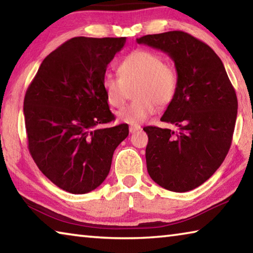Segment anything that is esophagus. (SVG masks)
I'll return each instance as SVG.
<instances>
[{
    "label": "esophagus",
    "instance_id": "obj_1",
    "mask_svg": "<svg viewBox=\"0 0 253 253\" xmlns=\"http://www.w3.org/2000/svg\"><path fill=\"white\" fill-rule=\"evenodd\" d=\"M140 129H142V127H140V126H138V125L129 126V131L131 132V134H134V132H136V131H138V130H140Z\"/></svg>",
    "mask_w": 253,
    "mask_h": 253
}]
</instances>
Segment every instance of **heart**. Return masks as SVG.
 I'll return each instance as SVG.
<instances>
[{"label":"heart","mask_w":253,"mask_h":253,"mask_svg":"<svg viewBox=\"0 0 253 253\" xmlns=\"http://www.w3.org/2000/svg\"><path fill=\"white\" fill-rule=\"evenodd\" d=\"M118 77L106 75L102 80L106 100L114 108L125 104L132 88L135 101L118 111L121 122L138 125L153 116L160 107L174 99L178 87L176 68L165 62L161 54L149 50H136L123 60Z\"/></svg>","instance_id":"obj_1"}]
</instances>
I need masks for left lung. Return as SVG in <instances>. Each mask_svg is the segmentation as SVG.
<instances>
[{
  "label": "left lung",
  "instance_id": "1",
  "mask_svg": "<svg viewBox=\"0 0 253 253\" xmlns=\"http://www.w3.org/2000/svg\"><path fill=\"white\" fill-rule=\"evenodd\" d=\"M168 53L178 74V87L161 121L178 127H144L148 136L146 165L158 185L187 192L208 181L228 154L238 99L225 68L204 42L183 31L137 39Z\"/></svg>",
  "mask_w": 253,
  "mask_h": 253
}]
</instances>
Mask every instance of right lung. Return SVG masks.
I'll use <instances>...</instances> for the list:
<instances>
[{
	"label": "right lung",
	"instance_id": "1",
	"mask_svg": "<svg viewBox=\"0 0 253 253\" xmlns=\"http://www.w3.org/2000/svg\"><path fill=\"white\" fill-rule=\"evenodd\" d=\"M126 38L68 40L52 51L29 85L23 113L29 151L38 168L63 191L84 194L108 175L128 125L115 121L102 80Z\"/></svg>",
	"mask_w": 253,
	"mask_h": 253
}]
</instances>
